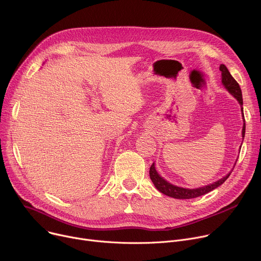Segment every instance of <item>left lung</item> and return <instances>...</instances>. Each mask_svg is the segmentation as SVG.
I'll return each mask as SVG.
<instances>
[{
  "label": "left lung",
  "mask_w": 261,
  "mask_h": 261,
  "mask_svg": "<svg viewBox=\"0 0 261 261\" xmlns=\"http://www.w3.org/2000/svg\"><path fill=\"white\" fill-rule=\"evenodd\" d=\"M220 71L222 73V84L224 85V87L227 89V91L234 96V98L239 101V103L241 104V106L243 105V97H242V90L240 88V85L238 84V82L232 77V75L230 74V72L228 71V69L226 68L225 65H221L220 66ZM242 111H243V106H242ZM243 117H244V113H243ZM245 130H246V124L244 123L243 126V137H245ZM231 173V172H230ZM230 173H228L226 176L222 177L221 179L204 186V187H200L197 189H186V188H181V187H177V186L171 185L170 182H168L167 180H165L163 177H161L158 172L155 169V163H153L150 167V177L152 179V181L154 182L155 187L163 194L176 198V199H190V198H195V197H199L201 195H204L211 191H213L214 189H216L217 187H219L220 185H222L224 182L230 175Z\"/></svg>",
  "instance_id": "obj_1"
}]
</instances>
